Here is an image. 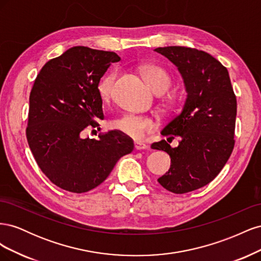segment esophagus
Here are the masks:
<instances>
[{
	"mask_svg": "<svg viewBox=\"0 0 261 261\" xmlns=\"http://www.w3.org/2000/svg\"><path fill=\"white\" fill-rule=\"evenodd\" d=\"M148 148H149L148 145H146L144 143H138V141H136V143H135V149L136 150H146Z\"/></svg>",
	"mask_w": 261,
	"mask_h": 261,
	"instance_id": "34e87169",
	"label": "esophagus"
}]
</instances>
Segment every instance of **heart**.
Masks as SVG:
<instances>
[{
	"label": "heart",
	"mask_w": 261,
	"mask_h": 261,
	"mask_svg": "<svg viewBox=\"0 0 261 261\" xmlns=\"http://www.w3.org/2000/svg\"><path fill=\"white\" fill-rule=\"evenodd\" d=\"M143 73L149 86L156 93H164L171 86V77L167 70L156 65H147L143 68ZM117 73L110 72L102 76L97 85V91L102 101L111 99L114 86L116 83ZM112 128L124 134L134 140L143 139L146 134L153 130L154 122L150 117L137 114H124L114 118L111 123Z\"/></svg>",
	"instance_id": "b5f03b06"
}]
</instances>
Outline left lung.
<instances>
[{
	"mask_svg": "<svg viewBox=\"0 0 261 261\" xmlns=\"http://www.w3.org/2000/svg\"><path fill=\"white\" fill-rule=\"evenodd\" d=\"M154 51L177 66L187 92L181 111L161 132L168 141L179 137V146L172 148L165 140L151 145L171 158L169 172L158 181L169 192L185 194L209 184L227 162L238 103L226 67L209 53L186 46Z\"/></svg>",
	"mask_w": 261,
	"mask_h": 261,
	"instance_id": "left-lung-1",
	"label": "left lung"
}]
</instances>
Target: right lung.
I'll list each match as a JSON object with an SVG mask.
<instances>
[{
	"label": "right lung",
	"instance_id": "right-lung-1",
	"mask_svg": "<svg viewBox=\"0 0 261 261\" xmlns=\"http://www.w3.org/2000/svg\"><path fill=\"white\" fill-rule=\"evenodd\" d=\"M121 58L114 52L74 46L46 62L29 97L26 136L39 168L54 185L82 194L99 186L116 162L134 150L118 130L83 138L103 120L100 78Z\"/></svg>",
	"mask_w": 261,
	"mask_h": 261
}]
</instances>
